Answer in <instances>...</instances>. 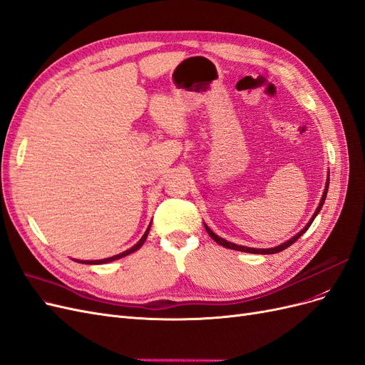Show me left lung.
Segmentation results:
<instances>
[{
	"label": "left lung",
	"instance_id": "obj_1",
	"mask_svg": "<svg viewBox=\"0 0 365 365\" xmlns=\"http://www.w3.org/2000/svg\"><path fill=\"white\" fill-rule=\"evenodd\" d=\"M327 187H329V178H327V180H326V186H324V192H323V195H322V200H320V205H319V207L315 209V212H314V215H312V218L309 220V222L307 226H304L296 237H292L291 240H288V241H285L284 244H280V245H277V247H273V249H253V247H245V245H238V244H233V242H229V241H226V240H222V238H220L218 235H215L212 230H210L206 225H205V227H206V232L209 233V237L212 238L215 242H218L220 245H222V247H226V249H232V250H238V252H245V253H255V255H273V253H279V252H282V250H285L287 247H289L291 244H294L296 242L302 235L307 232L308 229H309V226L312 225V221H314V218L319 215V212L322 210V207H323V205H324V200H326V195H327Z\"/></svg>",
	"mask_w": 365,
	"mask_h": 365
}]
</instances>
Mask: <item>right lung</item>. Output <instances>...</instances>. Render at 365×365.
Returning <instances> with one entry per match:
<instances>
[{"instance_id":"add662e5","label":"right lung","mask_w":365,"mask_h":365,"mask_svg":"<svg viewBox=\"0 0 365 365\" xmlns=\"http://www.w3.org/2000/svg\"><path fill=\"white\" fill-rule=\"evenodd\" d=\"M150 227H151V222H150L148 229L145 230V233L143 235V238H140V240H139V241H138V242H136L133 247H130V249L125 250V252H123V253H120V255H115V256H112V257H106V259H98V261H80V259H74V261H77L78 264H91V265H98V264H108V262H112V261L120 259V257H124V256H127V255H130V253H133V252L139 250L140 247H143V244L145 242V240H147V237H148Z\"/></svg>"}]
</instances>
